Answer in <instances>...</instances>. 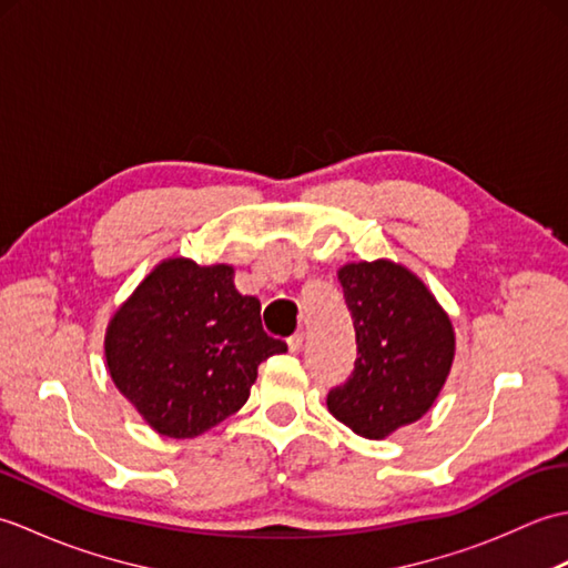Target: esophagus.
I'll use <instances>...</instances> for the list:
<instances>
[{
	"mask_svg": "<svg viewBox=\"0 0 568 568\" xmlns=\"http://www.w3.org/2000/svg\"><path fill=\"white\" fill-rule=\"evenodd\" d=\"M303 342H305V334H303V332L293 334L291 339H287V348H291V354H300V352H303Z\"/></svg>",
	"mask_w": 568,
	"mask_h": 568,
	"instance_id": "obj_1",
	"label": "esophagus"
}]
</instances>
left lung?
Wrapping results in <instances>:
<instances>
[{
  "instance_id": "8db88e82",
  "label": "left lung",
  "mask_w": 568,
  "mask_h": 568,
  "mask_svg": "<svg viewBox=\"0 0 568 568\" xmlns=\"http://www.w3.org/2000/svg\"><path fill=\"white\" fill-rule=\"evenodd\" d=\"M336 275L354 317L358 356L352 378L329 390L327 407L358 437L385 439L437 403L456 354L454 324L400 263H346Z\"/></svg>"
}]
</instances>
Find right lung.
<instances>
[{
    "label": "right lung",
    "instance_id": "1",
    "mask_svg": "<svg viewBox=\"0 0 568 568\" xmlns=\"http://www.w3.org/2000/svg\"><path fill=\"white\" fill-rule=\"evenodd\" d=\"M287 344L263 332L261 303L234 265L175 256L143 277L106 324V371L163 437L190 439L244 407L258 364Z\"/></svg>",
    "mask_w": 568,
    "mask_h": 568
}]
</instances>
